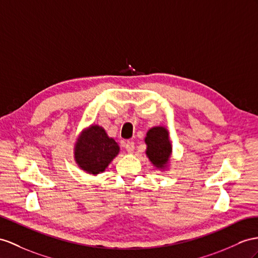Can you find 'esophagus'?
Returning a JSON list of instances; mask_svg holds the SVG:
<instances>
[{"mask_svg": "<svg viewBox=\"0 0 258 258\" xmlns=\"http://www.w3.org/2000/svg\"><path fill=\"white\" fill-rule=\"evenodd\" d=\"M123 147L126 149V151L128 154H132L134 151L135 145L133 142H123Z\"/></svg>", "mask_w": 258, "mask_h": 258, "instance_id": "obj_1", "label": "esophagus"}]
</instances>
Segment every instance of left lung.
Here are the masks:
<instances>
[{"label": "left lung", "mask_w": 258, "mask_h": 258, "mask_svg": "<svg viewBox=\"0 0 258 258\" xmlns=\"http://www.w3.org/2000/svg\"><path fill=\"white\" fill-rule=\"evenodd\" d=\"M147 145L146 156L154 166L159 169H167L172 155V145L169 138V131L164 126L151 127L145 137Z\"/></svg>", "instance_id": "1"}]
</instances>
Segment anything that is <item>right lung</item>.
<instances>
[{
	"label": "right lung",
	"mask_w": 258,
	"mask_h": 258,
	"mask_svg": "<svg viewBox=\"0 0 258 258\" xmlns=\"http://www.w3.org/2000/svg\"><path fill=\"white\" fill-rule=\"evenodd\" d=\"M120 153V147L107 132L92 124L79 134L74 146L75 161L86 173L97 175L108 168Z\"/></svg>",
	"instance_id": "obj_1"
}]
</instances>
